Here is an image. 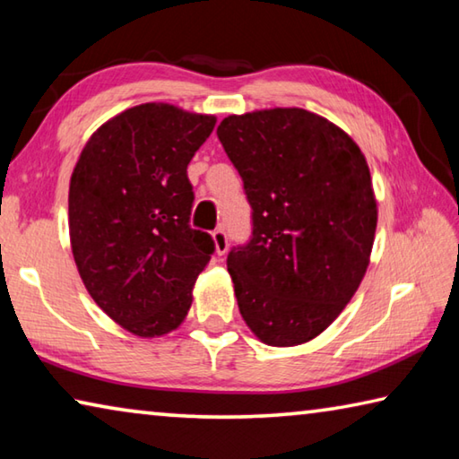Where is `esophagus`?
I'll list each match as a JSON object with an SVG mask.
<instances>
[{
    "instance_id": "esophagus-1",
    "label": "esophagus",
    "mask_w": 459,
    "mask_h": 459,
    "mask_svg": "<svg viewBox=\"0 0 459 459\" xmlns=\"http://www.w3.org/2000/svg\"><path fill=\"white\" fill-rule=\"evenodd\" d=\"M212 240H214L216 255H224L229 251V238H227V232H224L222 229H216L212 232Z\"/></svg>"
}]
</instances>
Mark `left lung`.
I'll return each mask as SVG.
<instances>
[{
  "label": "left lung",
  "mask_w": 459,
  "mask_h": 459,
  "mask_svg": "<svg viewBox=\"0 0 459 459\" xmlns=\"http://www.w3.org/2000/svg\"><path fill=\"white\" fill-rule=\"evenodd\" d=\"M216 135L253 208L251 240L227 259L240 316L269 346L304 344L367 273L377 230L367 160L338 126L298 107L229 115Z\"/></svg>",
  "instance_id": "8db88e82"
}]
</instances>
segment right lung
Instances as JSON below:
<instances>
[{
    "mask_svg": "<svg viewBox=\"0 0 459 459\" xmlns=\"http://www.w3.org/2000/svg\"><path fill=\"white\" fill-rule=\"evenodd\" d=\"M214 115L168 103L131 107L91 135L68 190L76 269L111 320L142 338L184 322L192 290L214 253L190 227V160Z\"/></svg>",
    "mask_w": 459,
    "mask_h": 459,
    "instance_id": "obj_1",
    "label": "right lung"
}]
</instances>
